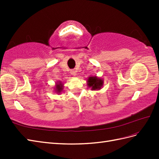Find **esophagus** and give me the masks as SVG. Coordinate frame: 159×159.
Instances as JSON below:
<instances>
[{
	"instance_id": "34e87169",
	"label": "esophagus",
	"mask_w": 159,
	"mask_h": 159,
	"mask_svg": "<svg viewBox=\"0 0 159 159\" xmlns=\"http://www.w3.org/2000/svg\"><path fill=\"white\" fill-rule=\"evenodd\" d=\"M71 74H72V76H76V71L74 70H71Z\"/></svg>"
}]
</instances>
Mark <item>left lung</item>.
<instances>
[{"mask_svg":"<svg viewBox=\"0 0 159 159\" xmlns=\"http://www.w3.org/2000/svg\"><path fill=\"white\" fill-rule=\"evenodd\" d=\"M87 84L88 87L92 88V90H100L103 86L104 80L96 76H91L87 80Z\"/></svg>","mask_w":159,"mask_h":159,"instance_id":"left-lung-1","label":"left lung"}]
</instances>
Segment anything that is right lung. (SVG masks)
<instances>
[{"label":"right lung","mask_w":159,"mask_h":159,"mask_svg":"<svg viewBox=\"0 0 159 159\" xmlns=\"http://www.w3.org/2000/svg\"><path fill=\"white\" fill-rule=\"evenodd\" d=\"M54 89H55V93L59 94L61 93L63 90V83H62L61 81H57Z\"/></svg>","instance_id":"right-lung-1"}]
</instances>
